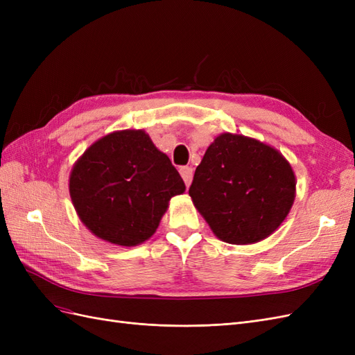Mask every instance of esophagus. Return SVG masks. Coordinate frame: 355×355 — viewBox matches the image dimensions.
<instances>
[{
	"label": "esophagus",
	"mask_w": 355,
	"mask_h": 355,
	"mask_svg": "<svg viewBox=\"0 0 355 355\" xmlns=\"http://www.w3.org/2000/svg\"><path fill=\"white\" fill-rule=\"evenodd\" d=\"M179 171H180L182 179H184V182H185V185L189 187L191 182H192V176H194V170H192V167L185 166V167H180Z\"/></svg>",
	"instance_id": "34e87169"
}]
</instances>
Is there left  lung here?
Returning a JSON list of instances; mask_svg holds the SVG:
<instances>
[{
    "instance_id": "8db88e82",
    "label": "left lung",
    "mask_w": 355,
    "mask_h": 355,
    "mask_svg": "<svg viewBox=\"0 0 355 355\" xmlns=\"http://www.w3.org/2000/svg\"><path fill=\"white\" fill-rule=\"evenodd\" d=\"M296 180L277 149L223 133L207 148L189 196L218 239L252 244L272 234L292 207Z\"/></svg>"
}]
</instances>
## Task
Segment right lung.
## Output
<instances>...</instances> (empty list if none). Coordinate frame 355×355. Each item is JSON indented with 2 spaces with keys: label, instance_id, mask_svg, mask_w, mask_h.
<instances>
[{
  "label": "right lung",
  "instance_id": "add662e5",
  "mask_svg": "<svg viewBox=\"0 0 355 355\" xmlns=\"http://www.w3.org/2000/svg\"><path fill=\"white\" fill-rule=\"evenodd\" d=\"M185 184L170 158L142 130L114 132L75 163L69 192L81 222L96 237L136 245L158 228L171 197Z\"/></svg>",
  "mask_w": 355,
  "mask_h": 355
}]
</instances>
